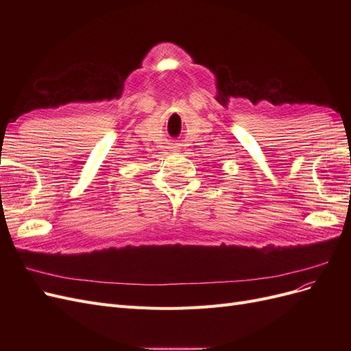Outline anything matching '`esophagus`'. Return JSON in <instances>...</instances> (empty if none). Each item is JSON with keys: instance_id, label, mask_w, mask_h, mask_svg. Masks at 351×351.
Here are the masks:
<instances>
[{"instance_id": "1", "label": "esophagus", "mask_w": 351, "mask_h": 351, "mask_svg": "<svg viewBox=\"0 0 351 351\" xmlns=\"http://www.w3.org/2000/svg\"><path fill=\"white\" fill-rule=\"evenodd\" d=\"M176 147H177V146H176Z\"/></svg>"}]
</instances>
